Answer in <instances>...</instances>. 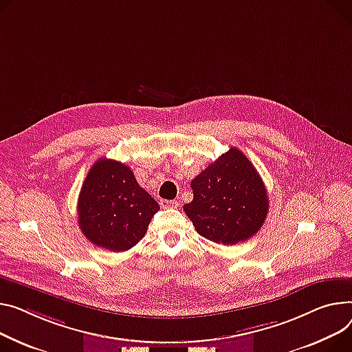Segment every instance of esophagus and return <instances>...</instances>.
Wrapping results in <instances>:
<instances>
[{"instance_id":"1","label":"esophagus","mask_w":352,"mask_h":352,"mask_svg":"<svg viewBox=\"0 0 352 352\" xmlns=\"http://www.w3.org/2000/svg\"><path fill=\"white\" fill-rule=\"evenodd\" d=\"M160 206L161 208H177L178 206V201H167V199H161L160 201Z\"/></svg>"}]
</instances>
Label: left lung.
Masks as SVG:
<instances>
[{"label":"left lung","instance_id":"8db88e82","mask_svg":"<svg viewBox=\"0 0 352 352\" xmlns=\"http://www.w3.org/2000/svg\"><path fill=\"white\" fill-rule=\"evenodd\" d=\"M194 199L184 210L205 239L235 245L252 238L265 223L266 186L249 158L229 148L191 181Z\"/></svg>","mask_w":352,"mask_h":352}]
</instances>
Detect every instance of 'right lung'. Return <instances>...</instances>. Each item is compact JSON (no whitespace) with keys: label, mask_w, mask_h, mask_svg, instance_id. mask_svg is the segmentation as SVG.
Wrapping results in <instances>:
<instances>
[{"label":"right lung","mask_w":352,"mask_h":352,"mask_svg":"<svg viewBox=\"0 0 352 352\" xmlns=\"http://www.w3.org/2000/svg\"><path fill=\"white\" fill-rule=\"evenodd\" d=\"M160 205L126 164L100 158L89 170L78 199V222L89 242L124 252L146 235Z\"/></svg>","instance_id":"obj_1"}]
</instances>
